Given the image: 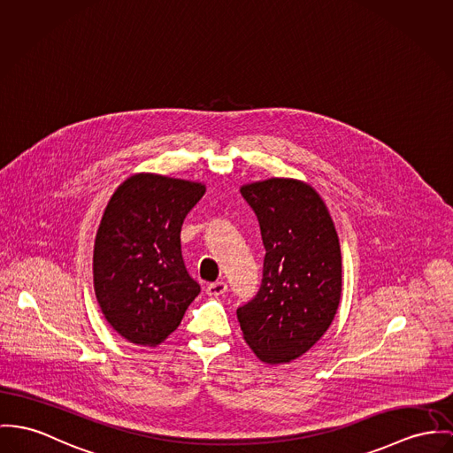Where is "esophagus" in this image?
Masks as SVG:
<instances>
[{
  "mask_svg": "<svg viewBox=\"0 0 453 453\" xmlns=\"http://www.w3.org/2000/svg\"><path fill=\"white\" fill-rule=\"evenodd\" d=\"M227 291V284L224 280H217V282H211L207 286V293L213 295V296H220Z\"/></svg>",
  "mask_w": 453,
  "mask_h": 453,
  "instance_id": "obj_1",
  "label": "esophagus"
}]
</instances>
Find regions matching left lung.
Instances as JSON below:
<instances>
[{"label":"left lung","instance_id":"1","mask_svg":"<svg viewBox=\"0 0 453 453\" xmlns=\"http://www.w3.org/2000/svg\"><path fill=\"white\" fill-rule=\"evenodd\" d=\"M265 248L264 276L240 307L244 342L267 364H286L324 336L342 296V250L334 222L312 186L273 177L242 186Z\"/></svg>","mask_w":453,"mask_h":453}]
</instances>
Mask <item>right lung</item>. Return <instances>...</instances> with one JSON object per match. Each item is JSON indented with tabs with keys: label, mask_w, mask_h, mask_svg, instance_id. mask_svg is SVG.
Segmentation results:
<instances>
[{
	"label": "right lung",
	"mask_w": 453,
	"mask_h": 453,
	"mask_svg": "<svg viewBox=\"0 0 453 453\" xmlns=\"http://www.w3.org/2000/svg\"><path fill=\"white\" fill-rule=\"evenodd\" d=\"M203 195L202 182L158 174L131 175L111 195L95 240L93 280L104 319L129 343L160 345L198 296L180 227Z\"/></svg>",
	"instance_id": "1"
}]
</instances>
